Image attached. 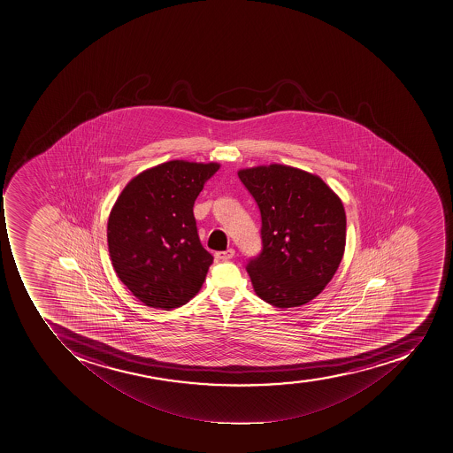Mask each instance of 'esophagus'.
I'll use <instances>...</instances> for the list:
<instances>
[{"label":"esophagus","instance_id":"1","mask_svg":"<svg viewBox=\"0 0 453 453\" xmlns=\"http://www.w3.org/2000/svg\"><path fill=\"white\" fill-rule=\"evenodd\" d=\"M217 260H221V262H226V260H230V258L234 257V250L233 249H227L225 251H217L216 255Z\"/></svg>","mask_w":453,"mask_h":453}]
</instances>
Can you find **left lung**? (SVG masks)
<instances>
[{
    "label": "left lung",
    "instance_id": "1",
    "mask_svg": "<svg viewBox=\"0 0 453 453\" xmlns=\"http://www.w3.org/2000/svg\"><path fill=\"white\" fill-rule=\"evenodd\" d=\"M262 216V251L247 263L256 295L288 309L322 293L341 265L346 213L319 176L290 165L239 170Z\"/></svg>",
    "mask_w": 453,
    "mask_h": 453
}]
</instances>
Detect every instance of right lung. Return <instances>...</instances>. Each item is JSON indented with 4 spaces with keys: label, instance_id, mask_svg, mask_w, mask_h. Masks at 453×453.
Returning a JSON list of instances; mask_svg holds the SVG:
<instances>
[{
    "label": "right lung",
    "instance_id": "add662e5",
    "mask_svg": "<svg viewBox=\"0 0 453 453\" xmlns=\"http://www.w3.org/2000/svg\"><path fill=\"white\" fill-rule=\"evenodd\" d=\"M220 165L173 160L124 188L107 223L110 257L133 295L161 311L193 299L213 256L198 239L193 206Z\"/></svg>",
    "mask_w": 453,
    "mask_h": 453
}]
</instances>
